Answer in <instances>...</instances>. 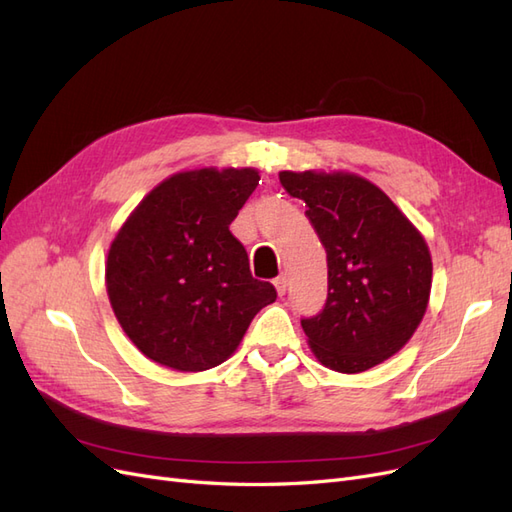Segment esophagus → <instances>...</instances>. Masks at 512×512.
I'll use <instances>...</instances> for the list:
<instances>
[{"label":"esophagus","mask_w":512,"mask_h":512,"mask_svg":"<svg viewBox=\"0 0 512 512\" xmlns=\"http://www.w3.org/2000/svg\"><path fill=\"white\" fill-rule=\"evenodd\" d=\"M287 283H289L287 274H279V276H276V279H274V287H276V291H279V296H285Z\"/></svg>","instance_id":"obj_1"}]
</instances>
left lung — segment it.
I'll list each match as a JSON object with an SVG mask.
<instances>
[{
    "label": "left lung",
    "instance_id": "left-lung-1",
    "mask_svg": "<svg viewBox=\"0 0 512 512\" xmlns=\"http://www.w3.org/2000/svg\"><path fill=\"white\" fill-rule=\"evenodd\" d=\"M326 248L328 298L300 324L332 371L360 373L397 354L427 311V242L377 186L352 173L281 171Z\"/></svg>",
    "mask_w": 512,
    "mask_h": 512
}]
</instances>
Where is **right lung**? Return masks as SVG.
<instances>
[{
    "instance_id": "add662e5",
    "label": "right lung",
    "mask_w": 512,
    "mask_h": 512,
    "mask_svg": "<svg viewBox=\"0 0 512 512\" xmlns=\"http://www.w3.org/2000/svg\"><path fill=\"white\" fill-rule=\"evenodd\" d=\"M259 184L255 169H199L158 184L115 236L107 294L120 326L150 360L206 371L240 345L276 300L253 279L229 225Z\"/></svg>"
}]
</instances>
